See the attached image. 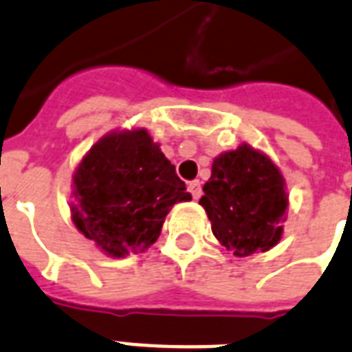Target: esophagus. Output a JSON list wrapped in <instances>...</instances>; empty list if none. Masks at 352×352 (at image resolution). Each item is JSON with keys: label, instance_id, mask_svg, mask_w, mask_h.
I'll list each match as a JSON object with an SVG mask.
<instances>
[{"label": "esophagus", "instance_id": "esophagus-1", "mask_svg": "<svg viewBox=\"0 0 352 352\" xmlns=\"http://www.w3.org/2000/svg\"><path fill=\"white\" fill-rule=\"evenodd\" d=\"M189 192H190V195H192V198H195V200H198V198H200V196H201V184H200V182H198V179H195V182H190V184H189Z\"/></svg>", "mask_w": 352, "mask_h": 352}]
</instances>
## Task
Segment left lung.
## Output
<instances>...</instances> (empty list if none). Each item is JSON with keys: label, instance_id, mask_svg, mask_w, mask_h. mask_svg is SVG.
I'll return each instance as SVG.
<instances>
[{"label": "left lung", "instance_id": "left-lung-1", "mask_svg": "<svg viewBox=\"0 0 352 352\" xmlns=\"http://www.w3.org/2000/svg\"><path fill=\"white\" fill-rule=\"evenodd\" d=\"M204 192L200 204L214 236L236 257L266 252L280 241L287 190L277 167L261 152L242 145L217 157Z\"/></svg>", "mask_w": 352, "mask_h": 352}]
</instances>
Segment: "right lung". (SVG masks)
Listing matches in <instances>:
<instances>
[{
  "label": "right lung",
  "mask_w": 352,
  "mask_h": 352,
  "mask_svg": "<svg viewBox=\"0 0 352 352\" xmlns=\"http://www.w3.org/2000/svg\"><path fill=\"white\" fill-rule=\"evenodd\" d=\"M73 182V222L113 257L152 246L170 207L190 200L176 167L143 128L100 139Z\"/></svg>",
  "instance_id": "right-lung-1"
}]
</instances>
